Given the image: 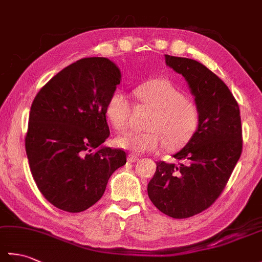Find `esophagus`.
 Listing matches in <instances>:
<instances>
[{
    "label": "esophagus",
    "mask_w": 262,
    "mask_h": 262,
    "mask_svg": "<svg viewBox=\"0 0 262 262\" xmlns=\"http://www.w3.org/2000/svg\"><path fill=\"white\" fill-rule=\"evenodd\" d=\"M128 162H130V163H135V162H137L138 160H140V158L138 157H136V155H134V154H129L128 155Z\"/></svg>",
    "instance_id": "1"
}]
</instances>
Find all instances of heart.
I'll use <instances>...</instances> for the list:
<instances>
[{"label":"heart","instance_id":"1","mask_svg":"<svg viewBox=\"0 0 262 262\" xmlns=\"http://www.w3.org/2000/svg\"><path fill=\"white\" fill-rule=\"evenodd\" d=\"M135 96L153 109L147 122L148 132H128L117 137L118 147L135 153L160 151L183 146L197 132L200 111L192 100L165 79H157L136 88ZM105 118L117 132L130 126L132 104L122 92H115L105 105Z\"/></svg>","mask_w":262,"mask_h":262}]
</instances>
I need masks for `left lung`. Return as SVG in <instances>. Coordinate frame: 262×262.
<instances>
[{
  "label": "left lung",
  "mask_w": 262,
  "mask_h": 262,
  "mask_svg": "<svg viewBox=\"0 0 262 262\" xmlns=\"http://www.w3.org/2000/svg\"><path fill=\"white\" fill-rule=\"evenodd\" d=\"M165 63L187 80L200 121L191 140L173 155L177 164L157 162L147 193L163 214L188 219L216 202L241 157L240 108L225 83L204 64L170 55Z\"/></svg>",
  "instance_id": "obj_1"
}]
</instances>
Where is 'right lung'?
Masks as SVG:
<instances>
[{
	"label": "right lung",
	"mask_w": 262,
	"mask_h": 262,
	"mask_svg": "<svg viewBox=\"0 0 262 262\" xmlns=\"http://www.w3.org/2000/svg\"><path fill=\"white\" fill-rule=\"evenodd\" d=\"M119 83L111 60L86 57L60 71L33 99L26 152L39 191L55 207L90 208L126 164L124 149L97 148L110 134L104 111Z\"/></svg>",
	"instance_id": "1"
}]
</instances>
